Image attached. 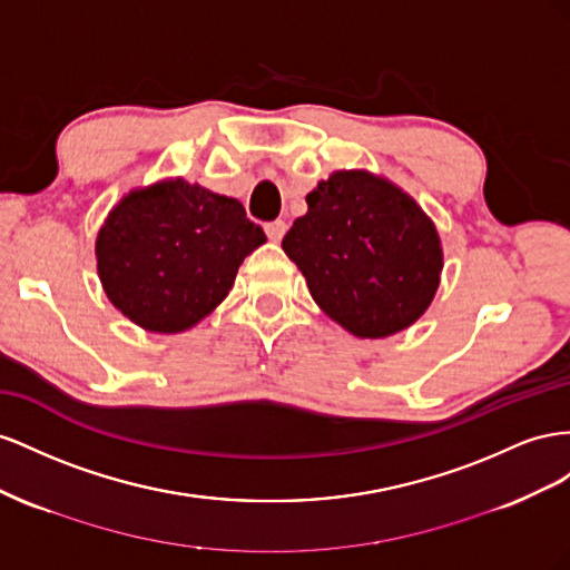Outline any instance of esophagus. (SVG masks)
I'll return each mask as SVG.
<instances>
[{
	"mask_svg": "<svg viewBox=\"0 0 570 570\" xmlns=\"http://www.w3.org/2000/svg\"><path fill=\"white\" fill-rule=\"evenodd\" d=\"M286 222H282V219H276V222H269L267 226H265V232H267V236H269V240H274V243H279L282 238H284V234H286Z\"/></svg>",
	"mask_w": 570,
	"mask_h": 570,
	"instance_id": "34e87169",
	"label": "esophagus"
}]
</instances>
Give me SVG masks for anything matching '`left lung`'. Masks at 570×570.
I'll return each mask as SVG.
<instances>
[{
  "instance_id": "8db88e82",
  "label": "left lung",
  "mask_w": 570,
  "mask_h": 570,
  "mask_svg": "<svg viewBox=\"0 0 570 570\" xmlns=\"http://www.w3.org/2000/svg\"><path fill=\"white\" fill-rule=\"evenodd\" d=\"M305 203L282 248L324 313L357 338H386L425 315L444 248L415 198L380 174L338 169Z\"/></svg>"
}]
</instances>
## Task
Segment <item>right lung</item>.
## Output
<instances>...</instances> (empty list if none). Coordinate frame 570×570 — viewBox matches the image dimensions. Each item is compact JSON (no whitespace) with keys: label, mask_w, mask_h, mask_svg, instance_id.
Segmentation results:
<instances>
[{"label":"right lung","mask_w":570,"mask_h":570,"mask_svg":"<svg viewBox=\"0 0 570 570\" xmlns=\"http://www.w3.org/2000/svg\"><path fill=\"white\" fill-rule=\"evenodd\" d=\"M265 240L236 198L169 176L109 209L95 238L97 274L140 330L181 334L229 296L240 263Z\"/></svg>","instance_id":"add662e5"}]
</instances>
